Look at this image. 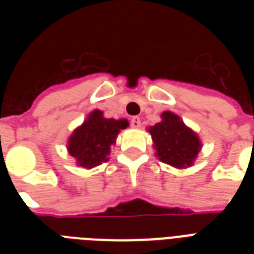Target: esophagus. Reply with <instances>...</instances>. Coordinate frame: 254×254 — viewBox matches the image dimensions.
Returning a JSON list of instances; mask_svg holds the SVG:
<instances>
[{"label":"esophagus","mask_w":254,"mask_h":254,"mask_svg":"<svg viewBox=\"0 0 254 254\" xmlns=\"http://www.w3.org/2000/svg\"><path fill=\"white\" fill-rule=\"evenodd\" d=\"M130 127H134V129H138L141 127V120H139V117H133L130 120Z\"/></svg>","instance_id":"1"}]
</instances>
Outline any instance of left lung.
Returning a JSON list of instances; mask_svg holds the SVG:
<instances>
[{
  "mask_svg": "<svg viewBox=\"0 0 254 254\" xmlns=\"http://www.w3.org/2000/svg\"><path fill=\"white\" fill-rule=\"evenodd\" d=\"M161 119L154 127L147 129L154 142L155 155L177 169L192 166L201 149L197 134L173 112H163Z\"/></svg>",
  "mask_w": 254,
  "mask_h": 254,
  "instance_id": "1",
  "label": "left lung"
}]
</instances>
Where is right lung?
Wrapping results in <instances>:
<instances>
[{"instance_id":"right-lung-1","label":"right lung","mask_w":254,"mask_h":254,"mask_svg":"<svg viewBox=\"0 0 254 254\" xmlns=\"http://www.w3.org/2000/svg\"><path fill=\"white\" fill-rule=\"evenodd\" d=\"M127 127V120L105 119L103 112L95 109L69 137L67 145L69 155L76 159L77 166L84 169L99 166L109 159L117 134Z\"/></svg>"}]
</instances>
